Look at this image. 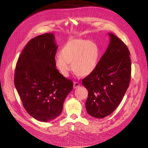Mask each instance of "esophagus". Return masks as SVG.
<instances>
[{"instance_id":"34e87169","label":"esophagus","mask_w":148,"mask_h":148,"mask_svg":"<svg viewBox=\"0 0 148 148\" xmlns=\"http://www.w3.org/2000/svg\"><path fill=\"white\" fill-rule=\"evenodd\" d=\"M79 86H80L79 83H78V82H74V85H73L74 88H78Z\"/></svg>"}]
</instances>
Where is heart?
Returning <instances> with one entry per match:
<instances>
[{
	"label": "heart",
	"instance_id": "heart-1",
	"mask_svg": "<svg viewBox=\"0 0 148 148\" xmlns=\"http://www.w3.org/2000/svg\"><path fill=\"white\" fill-rule=\"evenodd\" d=\"M99 56L97 45L91 40L73 38L69 40L56 56L54 64L64 77L73 70L80 76H87L95 69ZM72 63L73 66L71 64Z\"/></svg>",
	"mask_w": 148,
	"mask_h": 148
}]
</instances>
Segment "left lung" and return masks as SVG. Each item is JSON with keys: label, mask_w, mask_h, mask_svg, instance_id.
Masks as SVG:
<instances>
[{"label": "left lung", "mask_w": 148, "mask_h": 148, "mask_svg": "<svg viewBox=\"0 0 148 148\" xmlns=\"http://www.w3.org/2000/svg\"><path fill=\"white\" fill-rule=\"evenodd\" d=\"M108 47L94 71L82 80L88 92L86 107L88 114L103 118L112 113L127 90L131 74L130 51L112 33Z\"/></svg>", "instance_id": "left-lung-1"}]
</instances>
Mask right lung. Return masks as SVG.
Here are the masks:
<instances>
[{
	"instance_id": "add662e5",
	"label": "right lung",
	"mask_w": 148,
	"mask_h": 148,
	"mask_svg": "<svg viewBox=\"0 0 148 148\" xmlns=\"http://www.w3.org/2000/svg\"><path fill=\"white\" fill-rule=\"evenodd\" d=\"M58 46L53 33L30 40L19 56L15 69L14 86L25 109L34 119L47 122L61 114L73 82L55 66Z\"/></svg>"
}]
</instances>
